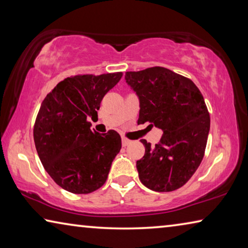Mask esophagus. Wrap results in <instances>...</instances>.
Here are the masks:
<instances>
[{
	"label": "esophagus",
	"mask_w": 248,
	"mask_h": 248,
	"mask_svg": "<svg viewBox=\"0 0 248 248\" xmlns=\"http://www.w3.org/2000/svg\"><path fill=\"white\" fill-rule=\"evenodd\" d=\"M121 142H123V146H127L129 145L130 143H131V141H130L129 139H127V138L123 137V139H121Z\"/></svg>",
	"instance_id": "1"
}]
</instances>
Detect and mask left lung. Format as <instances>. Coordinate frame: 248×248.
I'll return each mask as SVG.
<instances>
[{
  "instance_id": "1",
  "label": "left lung",
  "mask_w": 248,
  "mask_h": 248,
  "mask_svg": "<svg viewBox=\"0 0 248 248\" xmlns=\"http://www.w3.org/2000/svg\"><path fill=\"white\" fill-rule=\"evenodd\" d=\"M125 82L140 100L138 124L163 130L155 146L141 140L143 157L137 161L141 183L167 192L184 186L202 161L210 130L203 96L190 78L162 66L125 72Z\"/></svg>"
}]
</instances>
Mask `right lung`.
I'll use <instances>...</instances> for the list:
<instances>
[{
	"instance_id": "obj_1",
	"label": "right lung",
	"mask_w": 248,
	"mask_h": 248,
	"mask_svg": "<svg viewBox=\"0 0 248 248\" xmlns=\"http://www.w3.org/2000/svg\"><path fill=\"white\" fill-rule=\"evenodd\" d=\"M123 72L83 74L64 78L46 96L33 125L41 163L57 185L72 194H90L106 183L121 149L115 130L98 133L89 117H97L104 96Z\"/></svg>"
}]
</instances>
